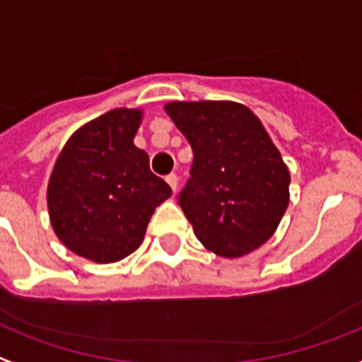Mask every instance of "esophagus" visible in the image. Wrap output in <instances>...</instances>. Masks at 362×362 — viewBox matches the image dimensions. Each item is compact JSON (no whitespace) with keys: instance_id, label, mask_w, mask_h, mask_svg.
<instances>
[{"instance_id":"1","label":"esophagus","mask_w":362,"mask_h":362,"mask_svg":"<svg viewBox=\"0 0 362 362\" xmlns=\"http://www.w3.org/2000/svg\"><path fill=\"white\" fill-rule=\"evenodd\" d=\"M166 181H168V185H170V187H172V190L177 189L179 177H177V175H175V173H170V175H166Z\"/></svg>"}]
</instances>
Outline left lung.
Masks as SVG:
<instances>
[{
  "label": "left lung",
  "instance_id": "obj_1",
  "mask_svg": "<svg viewBox=\"0 0 362 362\" xmlns=\"http://www.w3.org/2000/svg\"><path fill=\"white\" fill-rule=\"evenodd\" d=\"M166 113L192 147L177 202L202 245L236 259L276 232L291 175L257 115L236 102H170Z\"/></svg>",
  "mask_w": 362,
  "mask_h": 362
}]
</instances>
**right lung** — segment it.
Wrapping results in <instances>:
<instances>
[{"instance_id":"add662e5","label":"right lung","mask_w":362,"mask_h":362,"mask_svg":"<svg viewBox=\"0 0 362 362\" xmlns=\"http://www.w3.org/2000/svg\"><path fill=\"white\" fill-rule=\"evenodd\" d=\"M139 109H113L69 137L50 173L47 206L52 228L69 251L109 264L143 242L156 206L172 196L134 145Z\"/></svg>"}]
</instances>
